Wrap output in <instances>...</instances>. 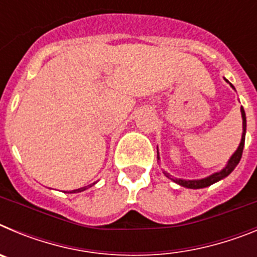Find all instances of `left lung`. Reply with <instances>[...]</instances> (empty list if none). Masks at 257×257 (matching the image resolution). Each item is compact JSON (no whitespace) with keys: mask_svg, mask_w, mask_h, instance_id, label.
Listing matches in <instances>:
<instances>
[{"mask_svg":"<svg viewBox=\"0 0 257 257\" xmlns=\"http://www.w3.org/2000/svg\"><path fill=\"white\" fill-rule=\"evenodd\" d=\"M226 82L231 86L233 90H235L234 86L231 85L229 82L228 79H225ZM240 114H242V128H243V133H242V139H240L239 145H238L237 151L234 153L231 154V157L229 158V161L226 162V165L222 167L220 171L217 172H213L211 174L210 176L207 178H203V179H197V180H185V179H178V178H174L169 172L163 171V174L166 175V178H169L170 180H172L174 183L179 184L181 187L184 188H188V189H202V188H207L212 184L217 183V181L222 180V179H225L229 174H230L233 170L237 167V165L239 163L240 161V157H242V152H243V147H244V138H246V113H244V109L240 106ZM157 158L160 160V153H158V148H157Z\"/></svg>","mask_w":257,"mask_h":257,"instance_id":"left-lung-1","label":"left lung"}]
</instances>
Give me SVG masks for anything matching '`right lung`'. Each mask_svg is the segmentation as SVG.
Instances as JSON below:
<instances>
[{
	"mask_svg": "<svg viewBox=\"0 0 257 257\" xmlns=\"http://www.w3.org/2000/svg\"><path fill=\"white\" fill-rule=\"evenodd\" d=\"M95 184H96V183H92V184H90V185H87V187H83V188H78V189L70 190V192H68V193H81V192H83V190L88 189V188H91V187H92V185H95ZM65 193H67V192H65Z\"/></svg>",
	"mask_w": 257,
	"mask_h": 257,
	"instance_id": "right-lung-1",
	"label": "right lung"
}]
</instances>
